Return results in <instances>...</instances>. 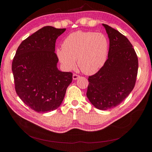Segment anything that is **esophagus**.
I'll use <instances>...</instances> for the list:
<instances>
[{
    "mask_svg": "<svg viewBox=\"0 0 152 152\" xmlns=\"http://www.w3.org/2000/svg\"><path fill=\"white\" fill-rule=\"evenodd\" d=\"M80 77L79 75H78L77 74H73V80H77L79 79V78Z\"/></svg>",
    "mask_w": 152,
    "mask_h": 152,
    "instance_id": "esophagus-1",
    "label": "esophagus"
}]
</instances>
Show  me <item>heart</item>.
<instances>
[{"instance_id": "1", "label": "heart", "mask_w": 152, "mask_h": 152, "mask_svg": "<svg viewBox=\"0 0 152 152\" xmlns=\"http://www.w3.org/2000/svg\"><path fill=\"white\" fill-rule=\"evenodd\" d=\"M108 48V40L104 34L77 31L65 39L62 49H56V55L65 70L74 68L77 59L81 71L87 75H93L107 61Z\"/></svg>"}]
</instances>
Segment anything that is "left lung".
<instances>
[{"mask_svg": "<svg viewBox=\"0 0 152 152\" xmlns=\"http://www.w3.org/2000/svg\"><path fill=\"white\" fill-rule=\"evenodd\" d=\"M110 41L108 59L104 66L89 77L87 97L99 110L117 107L134 88L138 69L134 49L125 36L107 25L102 24Z\"/></svg>", "mask_w": 152, "mask_h": 152, "instance_id": "8db88e82", "label": "left lung"}]
</instances>
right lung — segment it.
I'll return each instance as SVG.
<instances>
[{
	"mask_svg": "<svg viewBox=\"0 0 152 152\" xmlns=\"http://www.w3.org/2000/svg\"><path fill=\"white\" fill-rule=\"evenodd\" d=\"M65 28L47 26L24 40L12 63L15 89L20 99L39 113L53 111L60 106L72 73L58 70L55 43Z\"/></svg>",
	"mask_w": 152,
	"mask_h": 152,
	"instance_id": "1",
	"label": "right lung"
}]
</instances>
